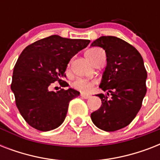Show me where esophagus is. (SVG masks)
<instances>
[{
  "mask_svg": "<svg viewBox=\"0 0 160 160\" xmlns=\"http://www.w3.org/2000/svg\"><path fill=\"white\" fill-rule=\"evenodd\" d=\"M80 96L82 98H84V99H89V98H90V95L84 94V93H81V94H80Z\"/></svg>",
  "mask_w": 160,
  "mask_h": 160,
  "instance_id": "obj_1",
  "label": "esophagus"
}]
</instances>
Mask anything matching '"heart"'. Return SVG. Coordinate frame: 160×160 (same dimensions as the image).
Returning a JSON list of instances; mask_svg holds the SVG:
<instances>
[{
  "mask_svg": "<svg viewBox=\"0 0 160 160\" xmlns=\"http://www.w3.org/2000/svg\"><path fill=\"white\" fill-rule=\"evenodd\" d=\"M99 51H100V50L97 48H93L90 49V50H88L85 52V56H86L88 60H90V62L93 63ZM93 84H94V82H92V81H87V80L78 79V80L73 82L72 86L78 90H80V91H83V92H88L91 89V86H92Z\"/></svg>",
  "mask_w": 160,
  "mask_h": 160,
  "instance_id": "heart-1",
  "label": "heart"
}]
</instances>
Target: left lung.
Wrapping results in <instances>:
<instances>
[{
    "label": "left lung",
    "mask_w": 160,
    "mask_h": 160,
    "mask_svg": "<svg viewBox=\"0 0 160 160\" xmlns=\"http://www.w3.org/2000/svg\"><path fill=\"white\" fill-rule=\"evenodd\" d=\"M90 46L105 51L107 65L100 88L111 95L99 94L102 105L90 114L95 126L116 131L129 125L141 108L145 96L147 71L139 52L130 44L115 36H101Z\"/></svg>",
    "instance_id": "1"
}]
</instances>
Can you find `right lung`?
<instances>
[{
    "label": "right lung",
    "instance_id": "1",
    "mask_svg": "<svg viewBox=\"0 0 160 160\" xmlns=\"http://www.w3.org/2000/svg\"><path fill=\"white\" fill-rule=\"evenodd\" d=\"M90 40L68 39L54 35L29 45L14 67L11 89L21 116L31 127L41 131L56 129L67 114L69 103L80 95L69 88L49 90L51 83L62 79L70 59L89 45Z\"/></svg>",
    "mask_w": 160,
    "mask_h": 160
}]
</instances>
